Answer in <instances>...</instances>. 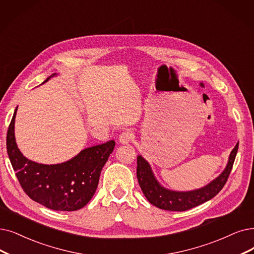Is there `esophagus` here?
Wrapping results in <instances>:
<instances>
[{"instance_id": "1", "label": "esophagus", "mask_w": 254, "mask_h": 254, "mask_svg": "<svg viewBox=\"0 0 254 254\" xmlns=\"http://www.w3.org/2000/svg\"><path fill=\"white\" fill-rule=\"evenodd\" d=\"M133 138V133L130 130H125L119 136V140L121 144H128Z\"/></svg>"}]
</instances>
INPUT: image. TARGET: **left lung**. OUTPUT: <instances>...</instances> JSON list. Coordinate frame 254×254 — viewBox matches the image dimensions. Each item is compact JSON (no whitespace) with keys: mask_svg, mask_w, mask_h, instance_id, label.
Wrapping results in <instances>:
<instances>
[{"mask_svg":"<svg viewBox=\"0 0 254 254\" xmlns=\"http://www.w3.org/2000/svg\"><path fill=\"white\" fill-rule=\"evenodd\" d=\"M238 149L239 143L232 149L225 170L215 180L203 188L189 191H176L161 187L152 172L149 162L138 155L136 176L139 187L150 203L160 209L172 211L190 209L214 198L225 186L235 162Z\"/></svg>","mask_w":254,"mask_h":254,"instance_id":"8db88e82","label":"left lung"}]
</instances>
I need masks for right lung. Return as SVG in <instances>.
I'll list each match as a JSON object with an SVG mask.
<instances>
[{"mask_svg":"<svg viewBox=\"0 0 254 254\" xmlns=\"http://www.w3.org/2000/svg\"><path fill=\"white\" fill-rule=\"evenodd\" d=\"M16 110L17 107L8 127L6 146L24 191L37 203L53 210L74 211L85 206L95 194L101 171L113 153L116 141L86 148L63 164H38L26 158L17 148L14 136Z\"/></svg>","mask_w":254,"mask_h":254,"instance_id":"add662e5","label":"right lung"}]
</instances>
